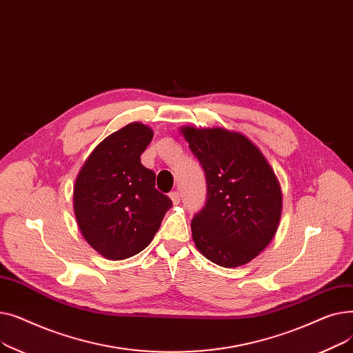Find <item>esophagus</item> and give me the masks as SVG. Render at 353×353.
I'll return each instance as SVG.
<instances>
[{"label":"esophagus","instance_id":"esophagus-1","mask_svg":"<svg viewBox=\"0 0 353 353\" xmlns=\"http://www.w3.org/2000/svg\"><path fill=\"white\" fill-rule=\"evenodd\" d=\"M169 196L173 201V205H179V203H180V193L179 192H172Z\"/></svg>","mask_w":353,"mask_h":353}]
</instances>
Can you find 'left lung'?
<instances>
[{
  "label": "left lung",
  "mask_w": 353,
  "mask_h": 353,
  "mask_svg": "<svg viewBox=\"0 0 353 353\" xmlns=\"http://www.w3.org/2000/svg\"><path fill=\"white\" fill-rule=\"evenodd\" d=\"M180 132L208 181L205 208L192 220L197 250L223 268L249 263L276 234L282 189L268 159L239 132L184 125Z\"/></svg>",
  "instance_id": "obj_1"
}]
</instances>
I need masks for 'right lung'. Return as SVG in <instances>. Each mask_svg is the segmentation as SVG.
Returning <instances> with one entry per match:
<instances>
[{
    "label": "right lung",
    "instance_id": "1",
    "mask_svg": "<svg viewBox=\"0 0 353 353\" xmlns=\"http://www.w3.org/2000/svg\"><path fill=\"white\" fill-rule=\"evenodd\" d=\"M152 127L134 121L105 137L76 177L72 208L85 242L108 261L145 249L172 200L156 190V174L140 161Z\"/></svg>",
    "mask_w": 353,
    "mask_h": 353
}]
</instances>
